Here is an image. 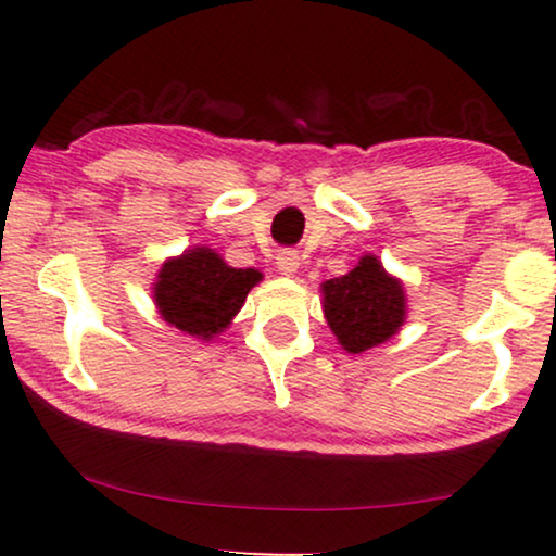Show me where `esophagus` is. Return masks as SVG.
Segmentation results:
<instances>
[{"label":"esophagus","instance_id":"esophagus-1","mask_svg":"<svg viewBox=\"0 0 556 556\" xmlns=\"http://www.w3.org/2000/svg\"><path fill=\"white\" fill-rule=\"evenodd\" d=\"M276 263H278V270L283 273V276H293V273L299 270L301 257H299V253H295V250H283V253H278Z\"/></svg>","mask_w":556,"mask_h":556}]
</instances>
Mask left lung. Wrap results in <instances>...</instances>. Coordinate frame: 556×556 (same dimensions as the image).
Segmentation results:
<instances>
[{"label": "left lung", "instance_id": "obj_1", "mask_svg": "<svg viewBox=\"0 0 556 556\" xmlns=\"http://www.w3.org/2000/svg\"><path fill=\"white\" fill-rule=\"evenodd\" d=\"M321 306L326 324L349 354L384 344L407 321L405 283L371 253H364L344 276L324 280Z\"/></svg>", "mask_w": 556, "mask_h": 556}]
</instances>
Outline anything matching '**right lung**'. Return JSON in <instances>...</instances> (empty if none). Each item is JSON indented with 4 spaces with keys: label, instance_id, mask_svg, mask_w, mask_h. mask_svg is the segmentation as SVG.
Here are the masks:
<instances>
[{
    "label": "right lung",
    "instance_id": "right-lung-1",
    "mask_svg": "<svg viewBox=\"0 0 556 556\" xmlns=\"http://www.w3.org/2000/svg\"><path fill=\"white\" fill-rule=\"evenodd\" d=\"M261 280V270L232 268L212 248L192 245L164 261L151 283V299L159 316L174 329L212 341L232 324Z\"/></svg>",
    "mask_w": 556,
    "mask_h": 556
}]
</instances>
